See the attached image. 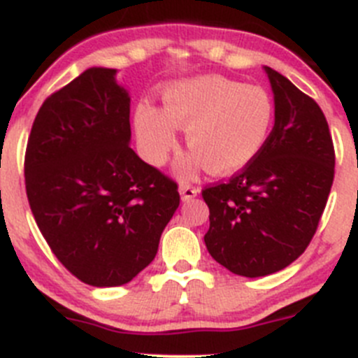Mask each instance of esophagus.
<instances>
[{
    "instance_id": "obj_1",
    "label": "esophagus",
    "mask_w": 358,
    "mask_h": 358,
    "mask_svg": "<svg viewBox=\"0 0 358 358\" xmlns=\"http://www.w3.org/2000/svg\"><path fill=\"white\" fill-rule=\"evenodd\" d=\"M199 194V189L196 185H190V183L182 182L180 183V196H182L183 201H189V199L196 198Z\"/></svg>"
}]
</instances>
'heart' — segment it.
<instances>
[{"instance_id":"heart-1","label":"heart","mask_w":358,"mask_h":358,"mask_svg":"<svg viewBox=\"0 0 358 358\" xmlns=\"http://www.w3.org/2000/svg\"><path fill=\"white\" fill-rule=\"evenodd\" d=\"M273 123V103L258 86L220 76H201L166 88L164 113L152 103L136 111V130L152 162L164 164L176 148V129H185L192 155L185 175L203 166L215 175L243 168L265 146Z\"/></svg>"}]
</instances>
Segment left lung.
<instances>
[{
  "label": "left lung",
  "instance_id": "left-lung-1",
  "mask_svg": "<svg viewBox=\"0 0 358 358\" xmlns=\"http://www.w3.org/2000/svg\"><path fill=\"white\" fill-rule=\"evenodd\" d=\"M275 123L258 155L228 182L206 185L205 235L217 263L243 277H263L295 262L310 243L334 182L336 152L315 99L266 66Z\"/></svg>",
  "mask_w": 358,
  "mask_h": 358
}]
</instances>
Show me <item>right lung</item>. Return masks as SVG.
Instances as JSON below:
<instances>
[{"label": "right lung", "instance_id": "1", "mask_svg": "<svg viewBox=\"0 0 358 358\" xmlns=\"http://www.w3.org/2000/svg\"><path fill=\"white\" fill-rule=\"evenodd\" d=\"M115 69H88L45 99L24 155L29 208L85 285L122 286L153 262L178 183L129 146L130 99Z\"/></svg>", "mask_w": 358, "mask_h": 358}]
</instances>
